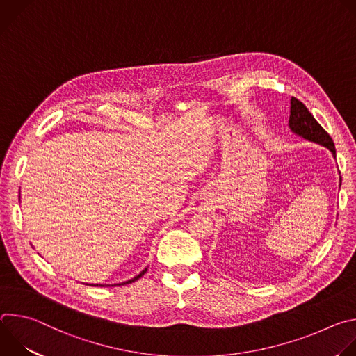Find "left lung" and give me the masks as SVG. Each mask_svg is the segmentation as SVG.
Returning a JSON list of instances; mask_svg holds the SVG:
<instances>
[{
    "label": "left lung",
    "mask_w": 356,
    "mask_h": 356,
    "mask_svg": "<svg viewBox=\"0 0 356 356\" xmlns=\"http://www.w3.org/2000/svg\"><path fill=\"white\" fill-rule=\"evenodd\" d=\"M289 125L293 132L297 135L306 138L312 142L320 143L323 146H327L332 155L335 156V146L334 140L330 136V134L317 122V120L313 117V114L307 110L300 99L296 97H291V107H290V118Z\"/></svg>",
    "instance_id": "8db88e82"
}]
</instances>
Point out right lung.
Instances as JSON below:
<instances>
[{
	"instance_id": "1",
	"label": "right lung",
	"mask_w": 356,
	"mask_h": 356,
	"mask_svg": "<svg viewBox=\"0 0 356 356\" xmlns=\"http://www.w3.org/2000/svg\"><path fill=\"white\" fill-rule=\"evenodd\" d=\"M145 272H146V269L142 272V273H139L136 277H134V279H131V280H128V282H125V283H122V284H128V283H132V282H135V280H138L140 276H143L145 275Z\"/></svg>"
}]
</instances>
